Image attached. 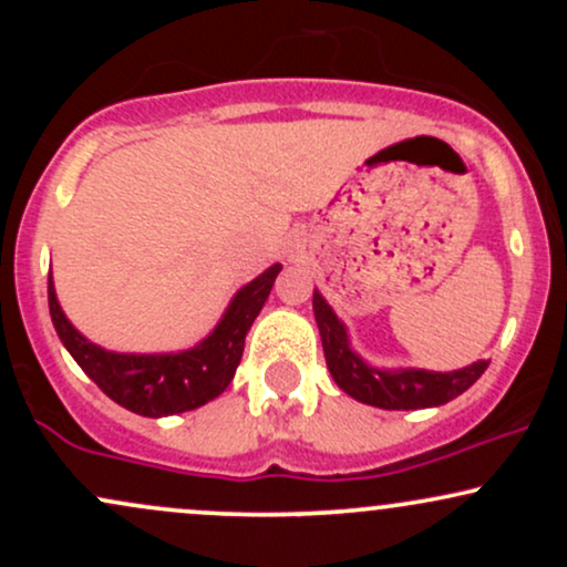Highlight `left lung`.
Listing matches in <instances>:
<instances>
[{"label":"left lung","mask_w":567,"mask_h":567,"mask_svg":"<svg viewBox=\"0 0 567 567\" xmlns=\"http://www.w3.org/2000/svg\"><path fill=\"white\" fill-rule=\"evenodd\" d=\"M315 320L322 336L324 362L338 386L357 402L383 410H421L440 408L464 394L480 375L485 373L487 360H477L461 370L424 368H375L351 349L347 324L338 320L333 306L315 290Z\"/></svg>","instance_id":"8db88e82"}]
</instances>
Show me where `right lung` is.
<instances>
[{
    "label": "right lung",
    "mask_w": 567,
    "mask_h": 567,
    "mask_svg": "<svg viewBox=\"0 0 567 567\" xmlns=\"http://www.w3.org/2000/svg\"><path fill=\"white\" fill-rule=\"evenodd\" d=\"M279 271H282V264H275L264 275L243 285L234 292L216 328L202 338L197 347L184 351L127 354V351L97 347L63 315L55 296L53 275L48 277L50 317H53L55 333L63 347L103 394L133 413L162 419V415L202 408L224 394V389L237 373L239 360H243L247 330L261 315Z\"/></svg>",
    "instance_id": "right-lung-1"
}]
</instances>
